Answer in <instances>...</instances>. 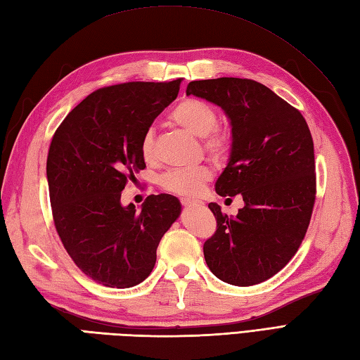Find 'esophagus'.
<instances>
[{"label": "esophagus", "instance_id": "obj_1", "mask_svg": "<svg viewBox=\"0 0 360 360\" xmlns=\"http://www.w3.org/2000/svg\"><path fill=\"white\" fill-rule=\"evenodd\" d=\"M181 202H182V205H184V207H196V205H202L201 201L190 200V198H184V200H182Z\"/></svg>", "mask_w": 360, "mask_h": 360}]
</instances>
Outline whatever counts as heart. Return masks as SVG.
Instances as JSON below:
<instances>
[{"mask_svg":"<svg viewBox=\"0 0 360 360\" xmlns=\"http://www.w3.org/2000/svg\"><path fill=\"white\" fill-rule=\"evenodd\" d=\"M172 120L184 128L187 133L204 137V147L215 159H224L231 150V137L217 129L218 114L209 103L198 98H186L172 111ZM141 153L145 160L155 158V131L148 129L141 142ZM212 178V172L205 165L176 168L160 178V186L176 195H195Z\"/></svg>","mask_w":360,"mask_h":360,"instance_id":"heart-1","label":"heart"}]
</instances>
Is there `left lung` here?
I'll return each instance as SVG.
<instances>
[{
	"mask_svg": "<svg viewBox=\"0 0 360 360\" xmlns=\"http://www.w3.org/2000/svg\"><path fill=\"white\" fill-rule=\"evenodd\" d=\"M186 93L218 105L231 122V155L215 190L244 201L236 217L209 204L217 232L204 243L205 263L229 285H258L289 263L309 226L316 164L308 124L255 80H196Z\"/></svg>",
	"mask_w": 360,
	"mask_h": 360,
	"instance_id": "8db88e82",
	"label": "left lung"
}]
</instances>
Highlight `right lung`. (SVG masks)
<instances>
[{"label":"right lung","mask_w":360,"mask_h":360,"mask_svg":"<svg viewBox=\"0 0 360 360\" xmlns=\"http://www.w3.org/2000/svg\"><path fill=\"white\" fill-rule=\"evenodd\" d=\"M181 79L128 82L94 91L52 137L48 176L52 215L68 254L89 278L131 288L148 277L164 233L181 215L176 196L150 195L142 209L120 196L143 170V134L178 97Z\"/></svg>","instance_id":"obj_1"}]
</instances>
